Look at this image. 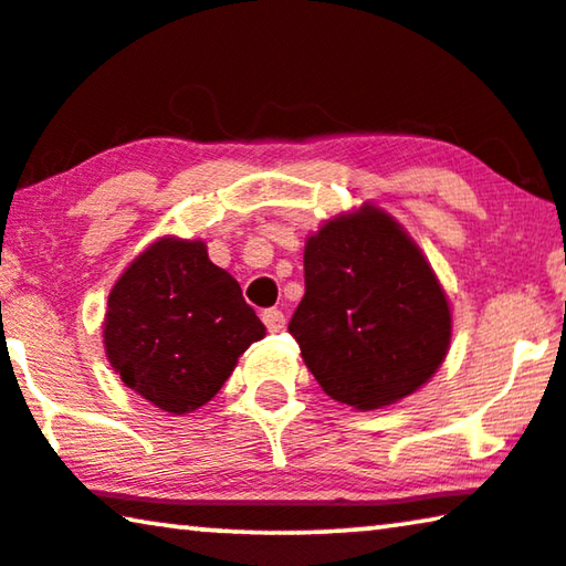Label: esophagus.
Returning <instances> with one entry per match:
<instances>
[{"label": "esophagus", "mask_w": 566, "mask_h": 566, "mask_svg": "<svg viewBox=\"0 0 566 566\" xmlns=\"http://www.w3.org/2000/svg\"><path fill=\"white\" fill-rule=\"evenodd\" d=\"M261 321L266 323V328L272 333L284 328V313H282V310H276V307L264 310V313H261Z\"/></svg>", "instance_id": "34e87169"}]
</instances>
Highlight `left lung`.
<instances>
[{"mask_svg":"<svg viewBox=\"0 0 566 566\" xmlns=\"http://www.w3.org/2000/svg\"><path fill=\"white\" fill-rule=\"evenodd\" d=\"M290 333L325 395L377 410L433 377L451 344V310L416 241L364 202L307 238L305 297Z\"/></svg>","mask_w":566,"mask_h":566,"instance_id":"left-lung-1","label":"left lung"}]
</instances>
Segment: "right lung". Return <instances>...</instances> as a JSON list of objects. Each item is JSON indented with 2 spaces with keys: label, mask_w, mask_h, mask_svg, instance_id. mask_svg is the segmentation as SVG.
Segmentation results:
<instances>
[{
  "label": "right lung",
  "mask_w": 566,
  "mask_h": 566,
  "mask_svg": "<svg viewBox=\"0 0 566 566\" xmlns=\"http://www.w3.org/2000/svg\"><path fill=\"white\" fill-rule=\"evenodd\" d=\"M102 336L125 387L185 416L218 395L266 328L202 241L166 235L115 282Z\"/></svg>",
  "instance_id": "add662e5"
}]
</instances>
